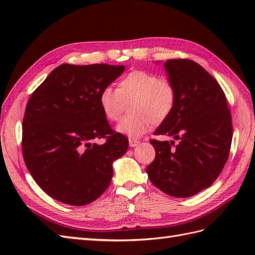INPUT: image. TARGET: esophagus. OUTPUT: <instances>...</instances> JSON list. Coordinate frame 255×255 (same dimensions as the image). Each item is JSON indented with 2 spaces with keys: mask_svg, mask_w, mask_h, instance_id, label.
I'll return each instance as SVG.
<instances>
[{
  "mask_svg": "<svg viewBox=\"0 0 255 255\" xmlns=\"http://www.w3.org/2000/svg\"><path fill=\"white\" fill-rule=\"evenodd\" d=\"M139 143H140V141L137 139H129V147H131V148L137 147Z\"/></svg>",
  "mask_w": 255,
  "mask_h": 255,
  "instance_id": "esophagus-1",
  "label": "esophagus"
}]
</instances>
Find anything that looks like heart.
<instances>
[{
  "label": "heart",
  "mask_w": 255,
  "mask_h": 255,
  "mask_svg": "<svg viewBox=\"0 0 255 255\" xmlns=\"http://www.w3.org/2000/svg\"><path fill=\"white\" fill-rule=\"evenodd\" d=\"M132 100L131 112L134 115L125 117L116 130L137 139L149 130L152 123H162L170 116L176 104L177 91L170 79L138 70L123 77L118 89L106 86L99 97L103 113L112 122L121 118L126 102Z\"/></svg>",
  "instance_id": "obj_1"
}]
</instances>
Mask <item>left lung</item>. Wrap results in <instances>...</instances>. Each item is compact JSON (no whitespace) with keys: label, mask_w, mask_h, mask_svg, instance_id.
<instances>
[{"label":"left lung","mask_w":255,"mask_h":255,"mask_svg":"<svg viewBox=\"0 0 255 255\" xmlns=\"http://www.w3.org/2000/svg\"><path fill=\"white\" fill-rule=\"evenodd\" d=\"M177 100L154 134L178 140H151L155 158L147 166L151 183L173 197H191L209 187L229 156L232 123L228 103L217 81L188 59L164 63Z\"/></svg>","instance_id":"1"}]
</instances>
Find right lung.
<instances>
[{"label": "right lung", "instance_id": "1", "mask_svg": "<svg viewBox=\"0 0 255 255\" xmlns=\"http://www.w3.org/2000/svg\"><path fill=\"white\" fill-rule=\"evenodd\" d=\"M124 70L104 63H64L31 94L21 149L32 178L50 197L88 205L111 184L113 162L126 153L128 139L113 131L99 97ZM100 138L106 142L97 144Z\"/></svg>", "mask_w": 255, "mask_h": 255}]
</instances>
